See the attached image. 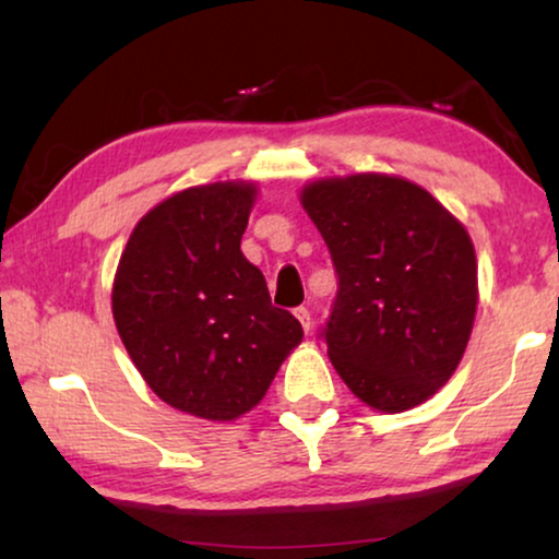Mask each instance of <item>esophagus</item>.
Segmentation results:
<instances>
[{"mask_svg":"<svg viewBox=\"0 0 559 559\" xmlns=\"http://www.w3.org/2000/svg\"><path fill=\"white\" fill-rule=\"evenodd\" d=\"M295 318L300 320V325H302V331L305 333H310V328H312V318H310V310L308 308H295Z\"/></svg>","mask_w":559,"mask_h":559,"instance_id":"esophagus-1","label":"esophagus"}]
</instances>
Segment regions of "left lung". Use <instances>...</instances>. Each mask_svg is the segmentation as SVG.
<instances>
[{
	"instance_id": "obj_1",
	"label": "left lung",
	"mask_w": 559,
	"mask_h": 559,
	"mask_svg": "<svg viewBox=\"0 0 559 559\" xmlns=\"http://www.w3.org/2000/svg\"><path fill=\"white\" fill-rule=\"evenodd\" d=\"M300 203L338 272L323 331L338 377L386 415L427 402L455 373L476 320L465 226L417 182L384 173L312 180Z\"/></svg>"
}]
</instances>
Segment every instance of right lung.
Wrapping results in <instances>:
<instances>
[{
	"label": "right lung",
	"instance_id": "obj_1",
	"mask_svg": "<svg viewBox=\"0 0 559 559\" xmlns=\"http://www.w3.org/2000/svg\"><path fill=\"white\" fill-rule=\"evenodd\" d=\"M257 182L180 190L144 213L111 287L119 338L159 400L231 423L264 400L302 325L274 308L241 236Z\"/></svg>",
	"mask_w": 559,
	"mask_h": 559
}]
</instances>
